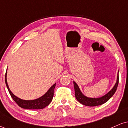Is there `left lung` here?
Returning a JSON list of instances; mask_svg holds the SVG:
<instances>
[{
    "instance_id": "8db88e82",
    "label": "left lung",
    "mask_w": 128,
    "mask_h": 128,
    "mask_svg": "<svg viewBox=\"0 0 128 128\" xmlns=\"http://www.w3.org/2000/svg\"><path fill=\"white\" fill-rule=\"evenodd\" d=\"M119 71V70H118ZM73 84H74V94H75L76 99L79 102L82 104V105H86V106H98V105H102V104H105L107 101L109 100L110 98L112 97L114 94L115 93L117 90V86L118 84V74L117 75V81L115 86L114 87L110 90L108 93L104 95V96L100 97L99 98H88L83 94L82 92H80V89H79L78 86L75 82H73Z\"/></svg>"
}]
</instances>
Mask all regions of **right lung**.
I'll use <instances>...</instances> for the list:
<instances>
[{
	"mask_svg": "<svg viewBox=\"0 0 128 128\" xmlns=\"http://www.w3.org/2000/svg\"><path fill=\"white\" fill-rule=\"evenodd\" d=\"M6 73L7 70L5 73L6 86H7V88L8 90V92H10L11 98L20 107L28 110H41L49 105L50 103L52 102L53 97H54V89H55L56 84L53 85L49 89V90L40 98L34 100H23L17 98L11 92L8 86V83H7Z\"/></svg>",
	"mask_w": 128,
	"mask_h": 128,
	"instance_id": "right-lung-1",
	"label": "right lung"
}]
</instances>
